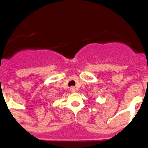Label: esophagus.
<instances>
[{
	"label": "esophagus",
	"instance_id": "esophagus-1",
	"mask_svg": "<svg viewBox=\"0 0 148 148\" xmlns=\"http://www.w3.org/2000/svg\"><path fill=\"white\" fill-rule=\"evenodd\" d=\"M70 91H71V92H76V89H75V88L73 87V86H71V87L70 88Z\"/></svg>",
	"mask_w": 148,
	"mask_h": 148
}]
</instances>
